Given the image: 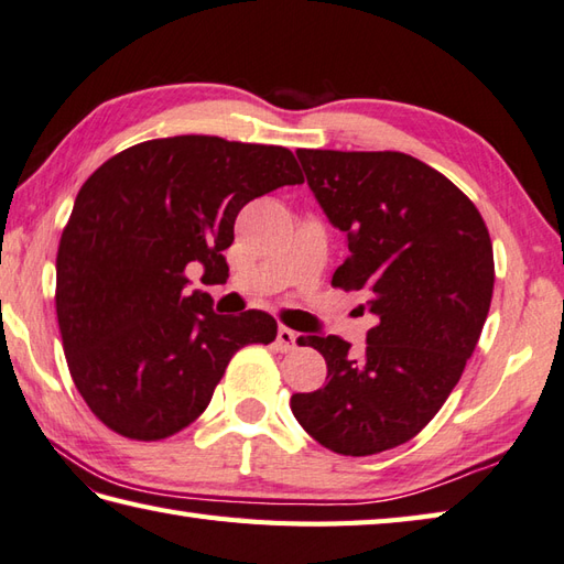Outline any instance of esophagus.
Masks as SVG:
<instances>
[{
    "instance_id": "1",
    "label": "esophagus",
    "mask_w": 564,
    "mask_h": 564,
    "mask_svg": "<svg viewBox=\"0 0 564 564\" xmlns=\"http://www.w3.org/2000/svg\"><path fill=\"white\" fill-rule=\"evenodd\" d=\"M295 341H297V333H293L291 327H279V335H275V347L281 351H291L295 349Z\"/></svg>"
}]
</instances>
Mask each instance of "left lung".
Here are the masks:
<instances>
[{
    "instance_id": "8db88e82",
    "label": "left lung",
    "mask_w": 564,
    "mask_h": 564,
    "mask_svg": "<svg viewBox=\"0 0 564 564\" xmlns=\"http://www.w3.org/2000/svg\"><path fill=\"white\" fill-rule=\"evenodd\" d=\"M307 185L349 257L333 275L377 315L367 349L337 335L297 337L325 357L327 381L293 393L295 421L337 455L399 447L433 421L487 323L494 249L477 205L401 151L297 149Z\"/></svg>"
}]
</instances>
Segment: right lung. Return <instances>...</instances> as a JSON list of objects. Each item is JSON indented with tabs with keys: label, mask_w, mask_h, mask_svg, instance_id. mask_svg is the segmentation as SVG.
<instances>
[{
	"label": "right lung",
	"mask_w": 564,
	"mask_h": 564,
	"mask_svg": "<svg viewBox=\"0 0 564 564\" xmlns=\"http://www.w3.org/2000/svg\"><path fill=\"white\" fill-rule=\"evenodd\" d=\"M303 181L289 149L191 134L141 141L83 183L55 257V313L97 421L141 443L181 433L241 347L275 339L267 313L217 315L187 267L217 281L239 209Z\"/></svg>",
	"instance_id": "1"
}]
</instances>
